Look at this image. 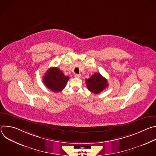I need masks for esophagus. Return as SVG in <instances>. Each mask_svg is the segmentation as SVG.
Here are the masks:
<instances>
[{
  "label": "esophagus",
  "mask_w": 156,
  "mask_h": 156,
  "mask_svg": "<svg viewBox=\"0 0 156 156\" xmlns=\"http://www.w3.org/2000/svg\"><path fill=\"white\" fill-rule=\"evenodd\" d=\"M75 76L76 77V78H81V74H75Z\"/></svg>",
  "instance_id": "1"
}]
</instances>
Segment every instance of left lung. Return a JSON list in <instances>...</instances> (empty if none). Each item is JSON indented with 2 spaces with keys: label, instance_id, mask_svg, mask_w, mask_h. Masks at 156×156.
<instances>
[{
  "label": "left lung",
  "instance_id": "8db88e82",
  "mask_svg": "<svg viewBox=\"0 0 156 156\" xmlns=\"http://www.w3.org/2000/svg\"><path fill=\"white\" fill-rule=\"evenodd\" d=\"M85 82L88 90L94 94H99L108 86L107 80L99 73H95Z\"/></svg>",
  "mask_w": 156,
  "mask_h": 156
}]
</instances>
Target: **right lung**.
I'll list each match as a JSON object with an SVG mask.
<instances>
[{
  "label": "right lung",
  "mask_w": 156,
  "mask_h": 156,
  "mask_svg": "<svg viewBox=\"0 0 156 156\" xmlns=\"http://www.w3.org/2000/svg\"><path fill=\"white\" fill-rule=\"evenodd\" d=\"M69 80V77L65 76L57 67L49 69L43 77L44 84L55 93L62 91Z\"/></svg>",
  "instance_id": "add662e5"
}]
</instances>
